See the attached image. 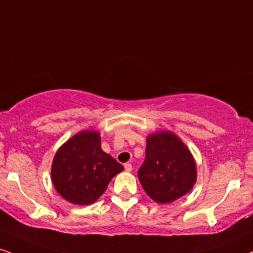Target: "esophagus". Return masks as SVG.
Masks as SVG:
<instances>
[{"mask_svg":"<svg viewBox=\"0 0 253 253\" xmlns=\"http://www.w3.org/2000/svg\"><path fill=\"white\" fill-rule=\"evenodd\" d=\"M125 169H126L127 172H130V171H132V164H129V163H126V164H125Z\"/></svg>","mask_w":253,"mask_h":253,"instance_id":"34e87169","label":"esophagus"}]
</instances>
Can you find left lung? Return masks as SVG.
<instances>
[{"mask_svg":"<svg viewBox=\"0 0 253 253\" xmlns=\"http://www.w3.org/2000/svg\"><path fill=\"white\" fill-rule=\"evenodd\" d=\"M138 176L145 192L154 202L169 204L193 187L196 163L178 136L171 132H159L147 138L145 161Z\"/></svg>","mask_w":253,"mask_h":253,"instance_id":"1","label":"left lung"}]
</instances>
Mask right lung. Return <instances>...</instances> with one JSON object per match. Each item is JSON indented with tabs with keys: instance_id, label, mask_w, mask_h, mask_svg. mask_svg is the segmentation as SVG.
I'll return each instance as SVG.
<instances>
[{
	"instance_id": "add662e5",
	"label": "right lung",
	"mask_w": 253,
	"mask_h": 253,
	"mask_svg": "<svg viewBox=\"0 0 253 253\" xmlns=\"http://www.w3.org/2000/svg\"><path fill=\"white\" fill-rule=\"evenodd\" d=\"M124 166L101 150L100 134L84 130L56 152L51 180L61 196L77 205H89L105 192Z\"/></svg>"
}]
</instances>
